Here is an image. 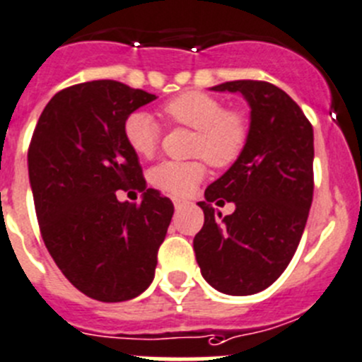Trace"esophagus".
I'll return each mask as SVG.
<instances>
[{"instance_id": "esophagus-1", "label": "esophagus", "mask_w": 362, "mask_h": 362, "mask_svg": "<svg viewBox=\"0 0 362 362\" xmlns=\"http://www.w3.org/2000/svg\"><path fill=\"white\" fill-rule=\"evenodd\" d=\"M185 206L183 201H179V199H174V208L175 209H181Z\"/></svg>"}]
</instances>
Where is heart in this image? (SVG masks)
Wrapping results in <instances>:
<instances>
[{
    "label": "heart",
    "instance_id": "1",
    "mask_svg": "<svg viewBox=\"0 0 362 362\" xmlns=\"http://www.w3.org/2000/svg\"><path fill=\"white\" fill-rule=\"evenodd\" d=\"M161 113L170 122L195 129L192 154L206 158L216 168L229 167L242 156L249 140V120L206 92L188 90L165 103ZM124 140L140 158L154 156L160 144V126L146 112H133L122 126ZM206 175L204 160L163 161L151 168L154 188L174 197H187Z\"/></svg>",
    "mask_w": 362,
    "mask_h": 362
}]
</instances>
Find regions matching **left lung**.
Wrapping results in <instances>:
<instances>
[{"mask_svg":"<svg viewBox=\"0 0 362 362\" xmlns=\"http://www.w3.org/2000/svg\"><path fill=\"white\" fill-rule=\"evenodd\" d=\"M211 90L247 99L250 132L242 156L199 202L204 226L194 238L195 257L215 290L254 295L286 270L304 233L315 188L313 126L286 92L267 81H226ZM226 200L237 209L222 217L211 204Z\"/></svg>","mask_w":362,"mask_h":362,"instance_id":"obj_1","label":"left lung"}]
</instances>
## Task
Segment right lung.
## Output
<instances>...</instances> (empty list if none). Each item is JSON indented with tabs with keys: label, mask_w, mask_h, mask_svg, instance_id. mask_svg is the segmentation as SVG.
<instances>
[{
	"label": "right lung",
	"mask_w": 362,
	"mask_h": 362,
	"mask_svg": "<svg viewBox=\"0 0 362 362\" xmlns=\"http://www.w3.org/2000/svg\"><path fill=\"white\" fill-rule=\"evenodd\" d=\"M156 95L120 81L72 85L53 95L33 132L28 174L40 235L72 286L99 302L149 288L174 204L147 188L124 140L129 113ZM144 191L120 203L119 189Z\"/></svg>",
	"instance_id": "obj_1"
}]
</instances>
